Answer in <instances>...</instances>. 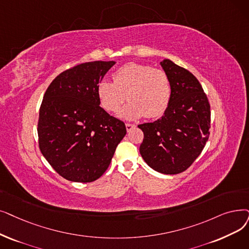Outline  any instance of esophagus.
Wrapping results in <instances>:
<instances>
[{
    "label": "esophagus",
    "instance_id": "1",
    "mask_svg": "<svg viewBox=\"0 0 249 249\" xmlns=\"http://www.w3.org/2000/svg\"><path fill=\"white\" fill-rule=\"evenodd\" d=\"M134 127H135V125H133V124H129V123H127V124H126V129H127V131H128V132H129V131H131Z\"/></svg>",
    "mask_w": 249,
    "mask_h": 249
}]
</instances>
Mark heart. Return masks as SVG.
Returning a JSON list of instances; mask_svg holds the SVG:
<instances>
[{"label":"heart","mask_w":249,"mask_h":249,"mask_svg":"<svg viewBox=\"0 0 249 249\" xmlns=\"http://www.w3.org/2000/svg\"><path fill=\"white\" fill-rule=\"evenodd\" d=\"M113 82L103 80L98 85V96L104 109L117 112L126 100L130 101L118 116L136 120L145 115L157 118L163 115L171 99V81L168 74L148 65L128 63L113 74Z\"/></svg>","instance_id":"1"}]
</instances>
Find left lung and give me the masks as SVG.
Wrapping results in <instances>:
<instances>
[{
  "label": "left lung",
  "instance_id": "left-lung-1",
  "mask_svg": "<svg viewBox=\"0 0 249 249\" xmlns=\"http://www.w3.org/2000/svg\"><path fill=\"white\" fill-rule=\"evenodd\" d=\"M160 66L171 81V99L164 116L138 125L143 132L140 155L161 174L174 175L189 168L208 142L211 107L199 81L169 59Z\"/></svg>",
  "mask_w": 249,
  "mask_h": 249
}]
</instances>
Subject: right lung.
I'll use <instances>...</instances> for the list:
<instances>
[{"mask_svg": "<svg viewBox=\"0 0 249 249\" xmlns=\"http://www.w3.org/2000/svg\"><path fill=\"white\" fill-rule=\"evenodd\" d=\"M115 63L77 65L58 75L44 95L37 124L39 149L69 181L99 179L126 135L124 122L101 107L98 96L99 83Z\"/></svg>", "mask_w": 249, "mask_h": 249, "instance_id": "add662e5", "label": "right lung"}]
</instances>
